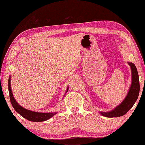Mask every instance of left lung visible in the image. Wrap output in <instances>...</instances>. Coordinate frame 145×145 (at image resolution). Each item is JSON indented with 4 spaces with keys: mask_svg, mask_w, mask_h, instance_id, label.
<instances>
[{
    "mask_svg": "<svg viewBox=\"0 0 145 145\" xmlns=\"http://www.w3.org/2000/svg\"><path fill=\"white\" fill-rule=\"evenodd\" d=\"M128 64L131 67L132 82L127 97L114 110L108 112H101V114L103 116L110 118L123 116L129 111L137 101L140 92L139 77L135 65L131 63H128Z\"/></svg>",
    "mask_w": 145,
    "mask_h": 145,
    "instance_id": "8db88e82",
    "label": "left lung"
}]
</instances>
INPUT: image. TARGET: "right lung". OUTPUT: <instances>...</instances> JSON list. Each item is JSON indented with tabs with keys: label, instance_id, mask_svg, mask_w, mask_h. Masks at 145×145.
<instances>
[{
	"label": "right lung",
	"instance_id": "obj_1",
	"mask_svg": "<svg viewBox=\"0 0 145 145\" xmlns=\"http://www.w3.org/2000/svg\"><path fill=\"white\" fill-rule=\"evenodd\" d=\"M8 88L10 95V99L11 104L12 107H14L17 112L20 114L22 117L26 118L27 120L31 121H45L52 117L53 115L56 114V112H53V113H40V112H33L31 110H28L23 108L16 102L14 99L12 92V89L10 88V77H9L8 82ZM68 91V88L67 91ZM66 91V92H67Z\"/></svg>",
	"mask_w": 145,
	"mask_h": 145
}]
</instances>
